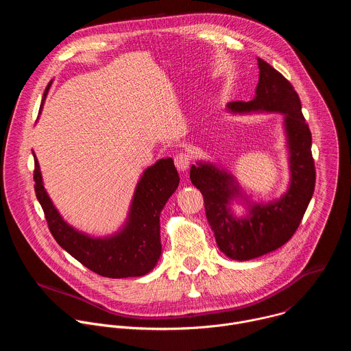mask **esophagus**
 I'll use <instances>...</instances> for the list:
<instances>
[{"instance_id": "obj_1", "label": "esophagus", "mask_w": 351, "mask_h": 351, "mask_svg": "<svg viewBox=\"0 0 351 351\" xmlns=\"http://www.w3.org/2000/svg\"><path fill=\"white\" fill-rule=\"evenodd\" d=\"M175 165L178 168V171L183 172L186 171L189 167H190V162H191V157L189 153H184V152H180L175 156Z\"/></svg>"}]
</instances>
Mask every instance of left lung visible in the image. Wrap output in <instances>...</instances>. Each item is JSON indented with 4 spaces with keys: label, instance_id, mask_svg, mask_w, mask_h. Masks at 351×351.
I'll list each match as a JSON object with an SVG mask.
<instances>
[{
    "label": "left lung",
    "instance_id": "left-lung-1",
    "mask_svg": "<svg viewBox=\"0 0 351 351\" xmlns=\"http://www.w3.org/2000/svg\"><path fill=\"white\" fill-rule=\"evenodd\" d=\"M260 80L252 101H233V114L256 111L280 112L289 147L290 184L287 191L268 204H250L243 218L233 215L230 202L248 197L240 191L230 173L208 162L190 168V180L199 189L206 214L221 252L232 260L247 261L282 247L297 230L315 187V167L311 153V132L302 112V103L290 82L258 58Z\"/></svg>",
    "mask_w": 351,
    "mask_h": 351
}]
</instances>
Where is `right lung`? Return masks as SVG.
Listing matches in <instances>:
<instances>
[{
    "instance_id": "add662e5",
    "label": "right lung",
    "mask_w": 351,
    "mask_h": 351,
    "mask_svg": "<svg viewBox=\"0 0 351 351\" xmlns=\"http://www.w3.org/2000/svg\"><path fill=\"white\" fill-rule=\"evenodd\" d=\"M53 82L43 94L40 111ZM34 157V191L44 211L48 229L57 243L90 271L112 279L143 276L161 256L160 215L179 184L172 158H162L147 168L140 178L130 204L128 221L121 232L108 237H91L68 225L48 197Z\"/></svg>"
}]
</instances>
